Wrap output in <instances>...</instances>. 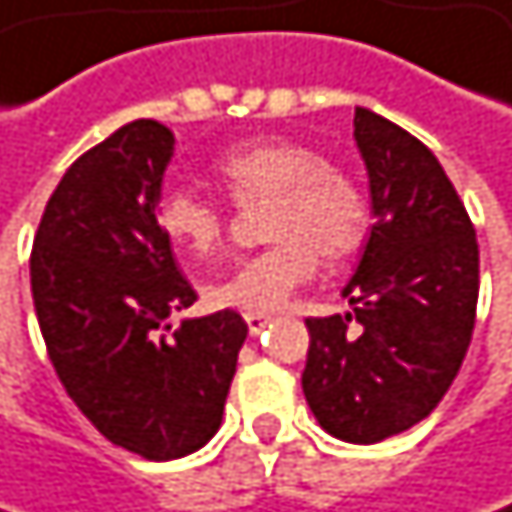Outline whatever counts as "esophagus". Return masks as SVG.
<instances>
[{
  "label": "esophagus",
  "instance_id": "obj_1",
  "mask_svg": "<svg viewBox=\"0 0 512 512\" xmlns=\"http://www.w3.org/2000/svg\"><path fill=\"white\" fill-rule=\"evenodd\" d=\"M245 324H248V334L258 337L270 327V315H245Z\"/></svg>",
  "mask_w": 512,
  "mask_h": 512
}]
</instances>
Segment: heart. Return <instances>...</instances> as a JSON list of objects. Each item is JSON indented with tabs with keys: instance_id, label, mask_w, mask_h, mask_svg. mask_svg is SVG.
<instances>
[{
	"instance_id": "b5f03b06",
	"label": "heart",
	"mask_w": 512,
	"mask_h": 512,
	"mask_svg": "<svg viewBox=\"0 0 512 512\" xmlns=\"http://www.w3.org/2000/svg\"><path fill=\"white\" fill-rule=\"evenodd\" d=\"M215 175L233 200L270 194V248L239 261L209 285V300L245 315H267L288 303L324 261H343L364 242L367 203L355 181L294 139L258 136L233 145L215 160ZM163 236L191 258H212L224 242V212L185 188L157 206Z\"/></svg>"
}]
</instances>
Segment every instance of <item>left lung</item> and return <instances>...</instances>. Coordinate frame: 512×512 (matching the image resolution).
I'll use <instances>...</instances> for the list:
<instances>
[{"instance_id":"left-lung-1","label":"left lung","mask_w":512,"mask_h":512,"mask_svg":"<svg viewBox=\"0 0 512 512\" xmlns=\"http://www.w3.org/2000/svg\"><path fill=\"white\" fill-rule=\"evenodd\" d=\"M373 227L343 288L352 312L306 318L303 394L318 425L379 443L428 419L470 346L480 248L440 160L388 118L355 108Z\"/></svg>"}]
</instances>
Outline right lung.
Wrapping results in <instances>:
<instances>
[{
  "mask_svg": "<svg viewBox=\"0 0 512 512\" xmlns=\"http://www.w3.org/2000/svg\"><path fill=\"white\" fill-rule=\"evenodd\" d=\"M175 136L133 121L81 154L51 194L29 282L51 364L90 425L115 446L169 461L206 446L248 324L233 309L166 318L197 294L157 224Z\"/></svg>",
  "mask_w": 512,
  "mask_h": 512,
  "instance_id": "obj_1",
  "label": "right lung"
}]
</instances>
